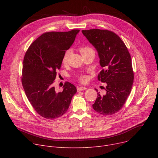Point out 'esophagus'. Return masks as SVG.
<instances>
[{"mask_svg":"<svg viewBox=\"0 0 158 158\" xmlns=\"http://www.w3.org/2000/svg\"><path fill=\"white\" fill-rule=\"evenodd\" d=\"M87 89V88H86V87H83V86H81V87H79V88H77V92H81V91H82V90H85V89Z\"/></svg>","mask_w":158,"mask_h":158,"instance_id":"obj_1","label":"esophagus"}]
</instances>
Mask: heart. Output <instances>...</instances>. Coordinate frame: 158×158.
Instances as JSON below:
<instances>
[{
    "mask_svg": "<svg viewBox=\"0 0 158 158\" xmlns=\"http://www.w3.org/2000/svg\"><path fill=\"white\" fill-rule=\"evenodd\" d=\"M79 51L81 52L82 55H83V54H85L86 53H88L90 51H93V49L92 48L88 47V46H82V47H81L79 48ZM69 56H70V50H67V51H66L64 52V54L63 55V57L62 61H63V63H66V62L68 61ZM79 79L80 81L85 82L87 80V77L86 76H85V75H81L79 77Z\"/></svg>",
    "mask_w": 158,
    "mask_h": 158,
    "instance_id": "1",
    "label": "heart"
}]
</instances>
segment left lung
Listing matches in <instances>:
<instances>
[{"instance_id":"left-lung-1","label":"left lung","mask_w":158,"mask_h":158,"mask_svg":"<svg viewBox=\"0 0 158 158\" xmlns=\"http://www.w3.org/2000/svg\"><path fill=\"white\" fill-rule=\"evenodd\" d=\"M98 52L103 69L98 80L106 82V94L97 92L93 108L97 113L110 115L117 113L125 104L134 80L131 55L123 41L114 32L108 30L93 29L82 30Z\"/></svg>"}]
</instances>
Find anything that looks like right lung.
<instances>
[{"instance_id":"1","label":"right lung","mask_w":158,"mask_h":158,"mask_svg":"<svg viewBox=\"0 0 158 158\" xmlns=\"http://www.w3.org/2000/svg\"><path fill=\"white\" fill-rule=\"evenodd\" d=\"M79 32V29H73L45 32L29 46L25 54L22 76L23 89L34 110L47 119L64 114L77 92L76 86L66 82L63 90L57 93L54 82L63 55Z\"/></svg>"}]
</instances>
